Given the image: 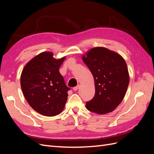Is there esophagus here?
<instances>
[{"label":"esophagus","instance_id":"34e87169","mask_svg":"<svg viewBox=\"0 0 154 154\" xmlns=\"http://www.w3.org/2000/svg\"><path fill=\"white\" fill-rule=\"evenodd\" d=\"M79 87H80V85H78L77 86H76V87H73V88H72V90L74 91H76L78 89V88H79Z\"/></svg>","mask_w":154,"mask_h":154}]
</instances>
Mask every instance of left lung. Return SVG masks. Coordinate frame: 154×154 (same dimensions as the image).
Listing matches in <instances>:
<instances>
[{"label":"left lung","instance_id":"obj_1","mask_svg":"<svg viewBox=\"0 0 154 154\" xmlns=\"http://www.w3.org/2000/svg\"><path fill=\"white\" fill-rule=\"evenodd\" d=\"M82 59L95 82V95L86 102L87 110L99 114L113 111L123 100L129 84L125 60L114 51L100 47L92 49Z\"/></svg>","mask_w":154,"mask_h":154}]
</instances>
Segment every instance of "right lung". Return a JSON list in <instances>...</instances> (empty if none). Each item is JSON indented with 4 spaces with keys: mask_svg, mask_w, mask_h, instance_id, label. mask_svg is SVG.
<instances>
[{
    "mask_svg": "<svg viewBox=\"0 0 154 154\" xmlns=\"http://www.w3.org/2000/svg\"><path fill=\"white\" fill-rule=\"evenodd\" d=\"M51 52L36 56L23 69L20 85L25 98L37 112L46 116L61 113L67 100V87L59 68L65 57L56 60Z\"/></svg>",
    "mask_w": 154,
    "mask_h": 154,
    "instance_id": "right-lung-1",
    "label": "right lung"
}]
</instances>
